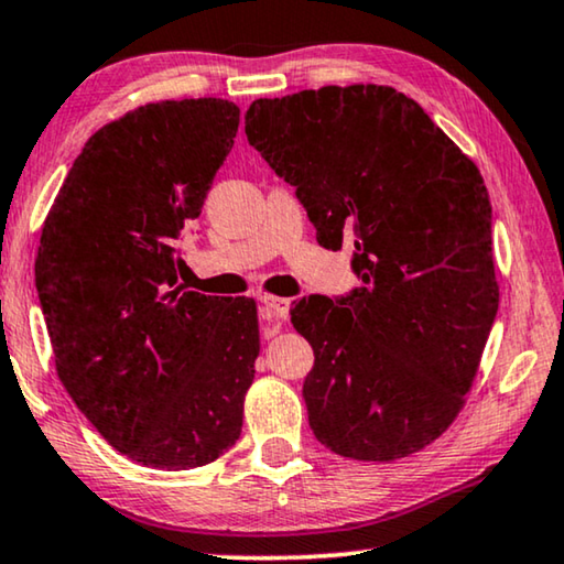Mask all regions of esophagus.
<instances>
[{"mask_svg": "<svg viewBox=\"0 0 564 564\" xmlns=\"http://www.w3.org/2000/svg\"><path fill=\"white\" fill-rule=\"evenodd\" d=\"M259 312H262V319H267V323H280L290 315V300L262 297L259 300Z\"/></svg>", "mask_w": 564, "mask_h": 564, "instance_id": "34e87169", "label": "esophagus"}]
</instances>
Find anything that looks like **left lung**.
Wrapping results in <instances>:
<instances>
[{
	"instance_id": "8db88e82",
	"label": "left lung",
	"mask_w": 564,
	"mask_h": 564,
	"mask_svg": "<svg viewBox=\"0 0 564 564\" xmlns=\"http://www.w3.org/2000/svg\"><path fill=\"white\" fill-rule=\"evenodd\" d=\"M245 133L319 245L352 247L362 282L292 310L315 352L302 383L312 433L358 462L421 452L462 409L499 307L479 169L383 85L259 98Z\"/></svg>"
}]
</instances>
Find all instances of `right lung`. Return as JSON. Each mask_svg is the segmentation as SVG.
<instances>
[{
	"mask_svg": "<svg viewBox=\"0 0 564 564\" xmlns=\"http://www.w3.org/2000/svg\"><path fill=\"white\" fill-rule=\"evenodd\" d=\"M237 128L219 98L112 120L42 227L34 284L57 376L112 448L153 469H196L237 444L254 380V302L178 288V241Z\"/></svg>",
	"mask_w": 564,
	"mask_h": 564,
	"instance_id": "add662e5",
	"label": "right lung"
}]
</instances>
